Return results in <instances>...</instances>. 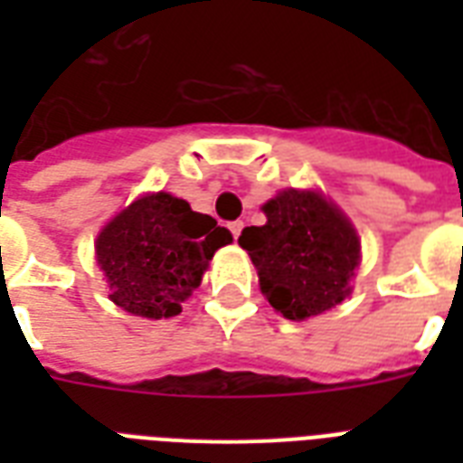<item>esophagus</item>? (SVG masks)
Segmentation results:
<instances>
[{
  "label": "esophagus",
  "instance_id": "obj_1",
  "mask_svg": "<svg viewBox=\"0 0 463 463\" xmlns=\"http://www.w3.org/2000/svg\"><path fill=\"white\" fill-rule=\"evenodd\" d=\"M228 228H231L232 238L238 240V238H240V232H242V221H232V223H228Z\"/></svg>",
  "mask_w": 463,
  "mask_h": 463
}]
</instances>
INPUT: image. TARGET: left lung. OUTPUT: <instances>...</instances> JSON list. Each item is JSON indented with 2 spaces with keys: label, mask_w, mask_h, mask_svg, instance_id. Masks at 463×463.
Masks as SVG:
<instances>
[{
  "label": "left lung",
  "mask_w": 463,
  "mask_h": 463,
  "mask_svg": "<svg viewBox=\"0 0 463 463\" xmlns=\"http://www.w3.org/2000/svg\"><path fill=\"white\" fill-rule=\"evenodd\" d=\"M261 209L267 223L245 228L238 242L269 305L300 322L344 303L360 264L358 232L344 211L300 189H283Z\"/></svg>",
  "instance_id": "obj_1"
}]
</instances>
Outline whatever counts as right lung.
Instances as JSON below:
<instances>
[{"label":"right lung","instance_id":"obj_1","mask_svg":"<svg viewBox=\"0 0 463 463\" xmlns=\"http://www.w3.org/2000/svg\"><path fill=\"white\" fill-rule=\"evenodd\" d=\"M232 235L184 199L156 192L119 211L96 240L110 300L129 315L160 319L182 312L218 247Z\"/></svg>","mask_w":463,"mask_h":463}]
</instances>
